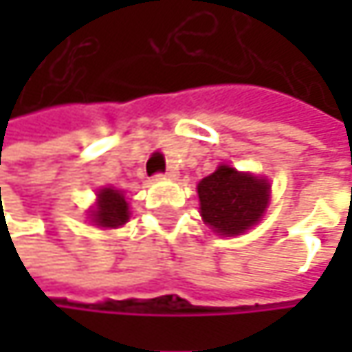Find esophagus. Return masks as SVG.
I'll return each mask as SVG.
<instances>
[{
    "label": "esophagus",
    "mask_w": 352,
    "mask_h": 352,
    "mask_svg": "<svg viewBox=\"0 0 352 352\" xmlns=\"http://www.w3.org/2000/svg\"><path fill=\"white\" fill-rule=\"evenodd\" d=\"M177 175H179V171H177V167H169L165 173H159L157 177H161V179H177Z\"/></svg>",
    "instance_id": "1"
}]
</instances>
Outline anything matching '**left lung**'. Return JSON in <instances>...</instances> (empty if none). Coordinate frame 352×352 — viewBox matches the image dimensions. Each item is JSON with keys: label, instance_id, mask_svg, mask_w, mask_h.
Here are the masks:
<instances>
[{"label": "left lung", "instance_id": "obj_1", "mask_svg": "<svg viewBox=\"0 0 352 352\" xmlns=\"http://www.w3.org/2000/svg\"><path fill=\"white\" fill-rule=\"evenodd\" d=\"M267 179L220 165L197 183L204 222L220 236H239L254 226L269 206Z\"/></svg>", "mask_w": 352, "mask_h": 352}]
</instances>
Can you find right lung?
I'll return each mask as SVG.
<instances>
[{
    "label": "right lung",
    "instance_id": "right-lung-1",
    "mask_svg": "<svg viewBox=\"0 0 352 352\" xmlns=\"http://www.w3.org/2000/svg\"><path fill=\"white\" fill-rule=\"evenodd\" d=\"M89 218L100 228H120L130 220L128 201L122 191L113 187H104L98 191L96 208L89 210Z\"/></svg>",
    "mask_w": 352,
    "mask_h": 352
}]
</instances>
